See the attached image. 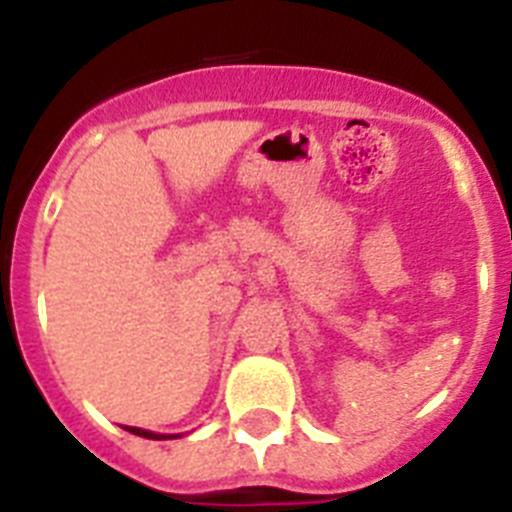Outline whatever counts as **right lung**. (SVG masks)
Returning a JSON list of instances; mask_svg holds the SVG:
<instances>
[{
  "mask_svg": "<svg viewBox=\"0 0 512 512\" xmlns=\"http://www.w3.org/2000/svg\"><path fill=\"white\" fill-rule=\"evenodd\" d=\"M125 431L135 433L140 438H153V441H166V438H176V436H166V433H151V431H143V428H133V425H125Z\"/></svg>",
  "mask_w": 512,
  "mask_h": 512,
  "instance_id": "right-lung-1",
  "label": "right lung"
}]
</instances>
